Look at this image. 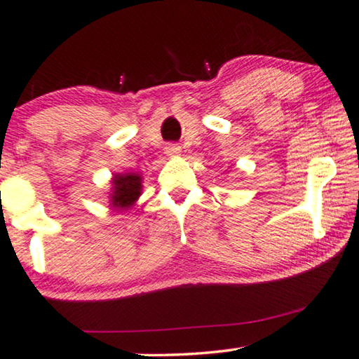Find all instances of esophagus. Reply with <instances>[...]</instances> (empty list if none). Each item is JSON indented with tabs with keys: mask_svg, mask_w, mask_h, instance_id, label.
Instances as JSON below:
<instances>
[{
	"mask_svg": "<svg viewBox=\"0 0 359 359\" xmlns=\"http://www.w3.org/2000/svg\"><path fill=\"white\" fill-rule=\"evenodd\" d=\"M165 154H168L169 158H175V156L180 154V148L175 144H169L168 148H165Z\"/></svg>",
	"mask_w": 359,
	"mask_h": 359,
	"instance_id": "obj_1",
	"label": "esophagus"
}]
</instances>
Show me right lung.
<instances>
[{"label": "right lung", "mask_w": 359, "mask_h": 359, "mask_svg": "<svg viewBox=\"0 0 359 359\" xmlns=\"http://www.w3.org/2000/svg\"><path fill=\"white\" fill-rule=\"evenodd\" d=\"M143 194V177L138 172L114 174L110 180L109 206L115 210H128Z\"/></svg>", "instance_id": "1"}]
</instances>
